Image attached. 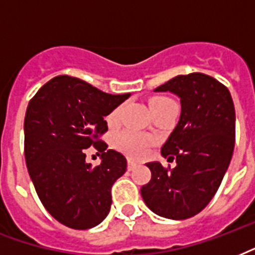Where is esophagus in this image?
Returning <instances> with one entry per match:
<instances>
[{
	"label": "esophagus",
	"mask_w": 255,
	"mask_h": 255,
	"mask_svg": "<svg viewBox=\"0 0 255 255\" xmlns=\"http://www.w3.org/2000/svg\"><path fill=\"white\" fill-rule=\"evenodd\" d=\"M136 165H137V164H136L133 160L128 159V161H127V169L128 170H133L136 168Z\"/></svg>",
	"instance_id": "obj_1"
}]
</instances>
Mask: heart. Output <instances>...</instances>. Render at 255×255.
I'll use <instances>...</instances> for the list:
<instances>
[{
    "instance_id": "b5f03b06",
    "label": "heart",
    "mask_w": 255,
    "mask_h": 255,
    "mask_svg": "<svg viewBox=\"0 0 255 255\" xmlns=\"http://www.w3.org/2000/svg\"><path fill=\"white\" fill-rule=\"evenodd\" d=\"M176 104L173 99H170L168 96H155L152 98L149 102L151 110L153 112V115L157 112H161L164 110L169 108L170 106ZM123 106L116 107L114 111L108 115L107 122L110 124H115L119 122L120 114H122ZM153 144L152 139L149 136L143 135V133H137V132L129 131H122L119 133H116L114 137V145H115L119 151L124 152L126 155L131 156V157H143L144 155H147V152L149 151V148Z\"/></svg>"
}]
</instances>
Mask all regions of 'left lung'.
<instances>
[{"mask_svg":"<svg viewBox=\"0 0 255 255\" xmlns=\"http://www.w3.org/2000/svg\"><path fill=\"white\" fill-rule=\"evenodd\" d=\"M155 91L181 102L177 126L161 147L176 167L148 163L151 180L141 186L147 206L161 217L186 220L200 213L217 192L236 141V111L226 86L202 73L177 75Z\"/></svg>","mask_w":255,"mask_h":255,"instance_id":"1","label":"left lung"}]
</instances>
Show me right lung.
Here are the masks:
<instances>
[{"instance_id":"obj_1","label":"right lung","mask_w":255,"mask_h":255,"mask_svg":"<svg viewBox=\"0 0 255 255\" xmlns=\"http://www.w3.org/2000/svg\"><path fill=\"white\" fill-rule=\"evenodd\" d=\"M131 94L111 95L79 78L59 75L42 86L25 115V160L46 210L62 225L86 230L99 225L111 208V188L127 169L122 153L107 149L104 116ZM102 155L95 168L85 149Z\"/></svg>"}]
</instances>
